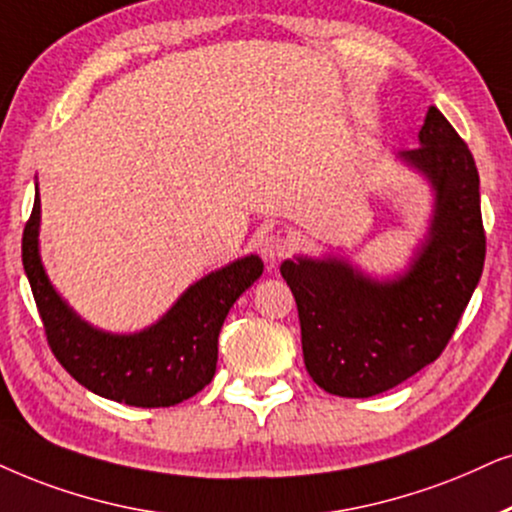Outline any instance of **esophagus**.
<instances>
[{
	"mask_svg": "<svg viewBox=\"0 0 512 512\" xmlns=\"http://www.w3.org/2000/svg\"><path fill=\"white\" fill-rule=\"evenodd\" d=\"M293 248H295L293 238L286 234H278V231L276 234H269L262 241V255H264V260H269V262L283 260V257H288L290 252H293Z\"/></svg>",
	"mask_w": 512,
	"mask_h": 512,
	"instance_id": "esophagus-1",
	"label": "esophagus"
}]
</instances>
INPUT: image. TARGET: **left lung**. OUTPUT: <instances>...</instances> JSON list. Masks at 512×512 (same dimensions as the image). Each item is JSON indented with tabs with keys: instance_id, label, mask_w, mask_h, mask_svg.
Returning <instances> with one entry per match:
<instances>
[{
	"instance_id": "8db88e82",
	"label": "left lung",
	"mask_w": 512,
	"mask_h": 512,
	"mask_svg": "<svg viewBox=\"0 0 512 512\" xmlns=\"http://www.w3.org/2000/svg\"><path fill=\"white\" fill-rule=\"evenodd\" d=\"M418 139L401 158L430 179L437 203L428 241L404 276L378 283L340 260L281 264L297 302L304 366L338 397H373L432 364L482 276L487 236L475 158L435 106Z\"/></svg>"
}]
</instances>
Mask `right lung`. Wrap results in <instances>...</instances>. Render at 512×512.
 Segmentation results:
<instances>
[{"mask_svg": "<svg viewBox=\"0 0 512 512\" xmlns=\"http://www.w3.org/2000/svg\"><path fill=\"white\" fill-rule=\"evenodd\" d=\"M37 231L40 196L25 222L21 250L49 349L87 390L141 409L181 404L210 383L226 314L264 271L260 257H243L193 283L155 326L111 335L87 326L51 288L37 252Z\"/></svg>", "mask_w": 512, "mask_h": 512, "instance_id": "1", "label": "right lung"}]
</instances>
